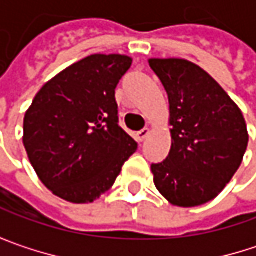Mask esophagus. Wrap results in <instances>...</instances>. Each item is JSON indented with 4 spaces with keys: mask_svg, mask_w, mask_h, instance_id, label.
Returning a JSON list of instances; mask_svg holds the SVG:
<instances>
[{
    "mask_svg": "<svg viewBox=\"0 0 256 256\" xmlns=\"http://www.w3.org/2000/svg\"><path fill=\"white\" fill-rule=\"evenodd\" d=\"M148 134H150V128H142V130H139V132L136 133V139H138L139 142H142Z\"/></svg>",
    "mask_w": 256,
    "mask_h": 256,
    "instance_id": "esophagus-1",
    "label": "esophagus"
}]
</instances>
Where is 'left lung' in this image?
Segmentation results:
<instances>
[{
  "label": "left lung",
  "mask_w": 256,
  "mask_h": 256,
  "mask_svg": "<svg viewBox=\"0 0 256 256\" xmlns=\"http://www.w3.org/2000/svg\"><path fill=\"white\" fill-rule=\"evenodd\" d=\"M169 98L172 146L151 164L157 190L175 206L214 200L234 176L248 148L242 111L206 71L185 59H150Z\"/></svg>",
  "instance_id": "left-lung-1"
}]
</instances>
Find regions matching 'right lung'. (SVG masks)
Returning a JSON list of instances; mask_svg holds the SVG:
<instances>
[{
    "label": "right lung",
    "mask_w": 256,
    "mask_h": 256,
    "mask_svg": "<svg viewBox=\"0 0 256 256\" xmlns=\"http://www.w3.org/2000/svg\"><path fill=\"white\" fill-rule=\"evenodd\" d=\"M132 66L123 54H92L52 78L24 120V145L41 182L71 203L106 192L138 150L118 126L116 87Z\"/></svg>",
    "instance_id": "add662e5"
}]
</instances>
